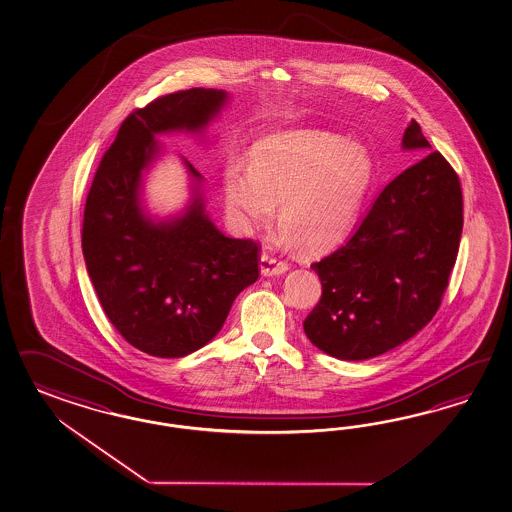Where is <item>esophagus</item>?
I'll list each match as a JSON object with an SVG mask.
<instances>
[{
  "instance_id": "34e87169",
  "label": "esophagus",
  "mask_w": 512,
  "mask_h": 512,
  "mask_svg": "<svg viewBox=\"0 0 512 512\" xmlns=\"http://www.w3.org/2000/svg\"><path fill=\"white\" fill-rule=\"evenodd\" d=\"M288 270V262L279 261L268 253H262L261 255V274L264 277H272V275L285 274Z\"/></svg>"
}]
</instances>
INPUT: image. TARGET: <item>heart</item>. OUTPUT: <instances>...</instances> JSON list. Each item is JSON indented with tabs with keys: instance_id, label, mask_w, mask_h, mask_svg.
I'll use <instances>...</instances> for the list:
<instances>
[{
	"instance_id": "1",
	"label": "heart",
	"mask_w": 512,
	"mask_h": 512,
	"mask_svg": "<svg viewBox=\"0 0 512 512\" xmlns=\"http://www.w3.org/2000/svg\"><path fill=\"white\" fill-rule=\"evenodd\" d=\"M372 183V161L355 142L322 131H283L251 148L250 170L231 164L225 201L242 227L266 224L279 201L281 244L324 250L348 231Z\"/></svg>"
}]
</instances>
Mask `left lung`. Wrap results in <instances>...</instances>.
I'll use <instances>...</instances> for the list:
<instances>
[{
  "mask_svg": "<svg viewBox=\"0 0 512 512\" xmlns=\"http://www.w3.org/2000/svg\"><path fill=\"white\" fill-rule=\"evenodd\" d=\"M401 146L431 148L414 120ZM461 233L459 175L442 153H427L383 188L346 244L312 262L322 298L305 335L342 361L372 359L414 337L442 303Z\"/></svg>",
  "mask_w": 512,
  "mask_h": 512,
  "instance_id": "8db88e82",
  "label": "left lung"
}]
</instances>
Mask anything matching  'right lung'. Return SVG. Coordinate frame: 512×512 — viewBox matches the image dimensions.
Returning <instances> with one entry per match:
<instances>
[{
	"mask_svg": "<svg viewBox=\"0 0 512 512\" xmlns=\"http://www.w3.org/2000/svg\"><path fill=\"white\" fill-rule=\"evenodd\" d=\"M225 101L224 90L190 88L133 111L88 190L81 231L88 277L116 331L153 357H185L211 342L261 270V246L225 237L198 192L187 211L164 222L148 218L138 198L142 170L159 151L155 135L200 133Z\"/></svg>",
	"mask_w": 512,
	"mask_h": 512,
	"instance_id": "1",
	"label": "right lung"
}]
</instances>
